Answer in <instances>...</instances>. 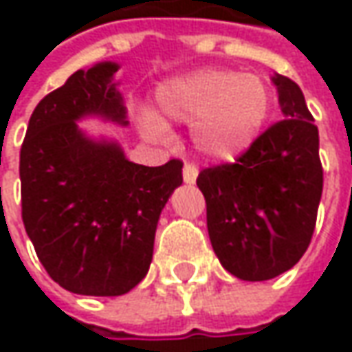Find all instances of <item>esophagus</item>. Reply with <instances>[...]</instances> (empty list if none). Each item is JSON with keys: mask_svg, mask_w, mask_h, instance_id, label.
I'll return each instance as SVG.
<instances>
[{"mask_svg": "<svg viewBox=\"0 0 352 352\" xmlns=\"http://www.w3.org/2000/svg\"><path fill=\"white\" fill-rule=\"evenodd\" d=\"M182 176H184V182L186 184H196L197 168L194 166V164H184Z\"/></svg>", "mask_w": 352, "mask_h": 352, "instance_id": "1", "label": "esophagus"}]
</instances>
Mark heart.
<instances>
[{
    "mask_svg": "<svg viewBox=\"0 0 352 352\" xmlns=\"http://www.w3.org/2000/svg\"><path fill=\"white\" fill-rule=\"evenodd\" d=\"M272 105L274 94L263 76L201 68L160 84L155 113H142L141 129L151 139H164V121L192 125V141L201 155L231 162L261 139Z\"/></svg>",
    "mask_w": 352,
    "mask_h": 352,
    "instance_id": "obj_1",
    "label": "heart"
}]
</instances>
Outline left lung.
<instances>
[{
    "mask_svg": "<svg viewBox=\"0 0 352 352\" xmlns=\"http://www.w3.org/2000/svg\"><path fill=\"white\" fill-rule=\"evenodd\" d=\"M284 121L236 160L199 172L211 247L239 280H270L304 256L314 235L323 170L319 133L300 86L274 74Z\"/></svg>",
    "mask_w": 352,
    "mask_h": 352,
    "instance_id": "1",
    "label": "left lung"
}]
</instances>
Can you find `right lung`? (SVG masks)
I'll use <instances>...</instances> for the list:
<instances>
[{"label":"right lung","mask_w":352,"mask_h":352,"mask_svg":"<svg viewBox=\"0 0 352 352\" xmlns=\"http://www.w3.org/2000/svg\"><path fill=\"white\" fill-rule=\"evenodd\" d=\"M117 62L78 70L34 107L21 146L25 231L48 276L80 296H123L146 276L155 233L182 162H131L109 137L80 127H127Z\"/></svg>","instance_id":"obj_1"}]
</instances>
